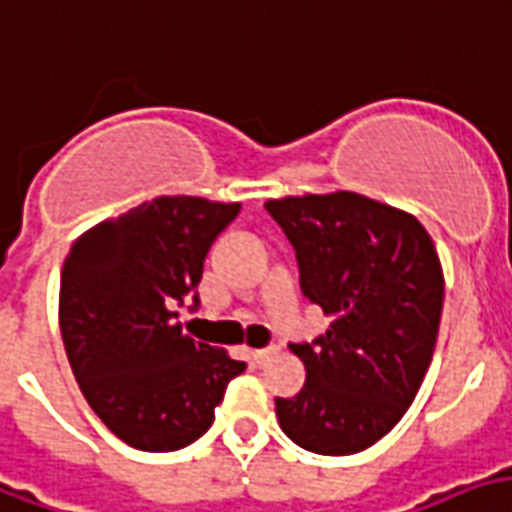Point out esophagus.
Listing matches in <instances>:
<instances>
[{
  "label": "esophagus",
  "instance_id": "34e87169",
  "mask_svg": "<svg viewBox=\"0 0 512 512\" xmlns=\"http://www.w3.org/2000/svg\"><path fill=\"white\" fill-rule=\"evenodd\" d=\"M272 356V348H259V351H251V361L256 367H264V361Z\"/></svg>",
  "mask_w": 512,
  "mask_h": 512
}]
</instances>
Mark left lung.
<instances>
[{
    "mask_svg": "<svg viewBox=\"0 0 512 512\" xmlns=\"http://www.w3.org/2000/svg\"><path fill=\"white\" fill-rule=\"evenodd\" d=\"M294 245L299 286L332 324L294 343L307 380L275 397L280 429L299 448L348 456L386 437L432 361L443 315V267L410 213L353 191L270 199Z\"/></svg>",
    "mask_w": 512,
    "mask_h": 512,
    "instance_id": "obj_1",
    "label": "left lung"
}]
</instances>
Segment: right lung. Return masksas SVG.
<instances>
[{
  "label": "right lung",
  "mask_w": 512,
  "mask_h": 512,
  "mask_svg": "<svg viewBox=\"0 0 512 512\" xmlns=\"http://www.w3.org/2000/svg\"><path fill=\"white\" fill-rule=\"evenodd\" d=\"M240 205L159 197L102 221L64 259L59 326L83 397L137 451L186 448L245 361L183 334L178 307L197 310L210 245Z\"/></svg>",
  "instance_id": "right-lung-1"
}]
</instances>
